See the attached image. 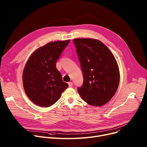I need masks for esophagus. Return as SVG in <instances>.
Masks as SVG:
<instances>
[{
	"label": "esophagus",
	"mask_w": 147,
	"mask_h": 147,
	"mask_svg": "<svg viewBox=\"0 0 147 147\" xmlns=\"http://www.w3.org/2000/svg\"><path fill=\"white\" fill-rule=\"evenodd\" d=\"M68 84H69V86L70 87H71L73 86V82H69Z\"/></svg>",
	"instance_id": "esophagus-1"
}]
</instances>
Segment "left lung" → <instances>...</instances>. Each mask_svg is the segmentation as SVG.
<instances>
[{
    "mask_svg": "<svg viewBox=\"0 0 147 147\" xmlns=\"http://www.w3.org/2000/svg\"><path fill=\"white\" fill-rule=\"evenodd\" d=\"M73 42L84 77L78 92L90 105L102 106L114 96L119 84L120 73L115 56L99 40L76 38Z\"/></svg>",
    "mask_w": 147,
    "mask_h": 147,
    "instance_id": "1",
    "label": "left lung"
}]
</instances>
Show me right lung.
Segmentation results:
<instances>
[{"label":"right lung","mask_w":147,"mask_h":147,"mask_svg":"<svg viewBox=\"0 0 147 147\" xmlns=\"http://www.w3.org/2000/svg\"><path fill=\"white\" fill-rule=\"evenodd\" d=\"M69 42L48 43L34 51L27 61L23 74V87L28 97L36 105L52 106L68 87L56 63Z\"/></svg>","instance_id":"add662e5"}]
</instances>
